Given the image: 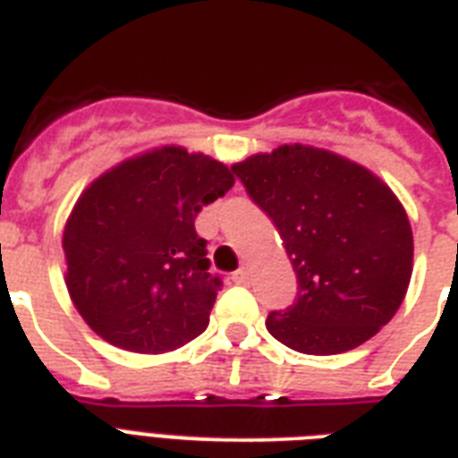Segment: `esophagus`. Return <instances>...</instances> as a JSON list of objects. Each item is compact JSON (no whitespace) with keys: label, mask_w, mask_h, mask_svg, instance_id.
<instances>
[{"label":"esophagus","mask_w":458,"mask_h":458,"mask_svg":"<svg viewBox=\"0 0 458 458\" xmlns=\"http://www.w3.org/2000/svg\"><path fill=\"white\" fill-rule=\"evenodd\" d=\"M233 283H235V285H247V283H250V271H247V268H237V271L233 273Z\"/></svg>","instance_id":"1"}]
</instances>
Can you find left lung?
Returning <instances> with one entry per match:
<instances>
[{
  "mask_svg": "<svg viewBox=\"0 0 458 458\" xmlns=\"http://www.w3.org/2000/svg\"><path fill=\"white\" fill-rule=\"evenodd\" d=\"M276 223L297 300L271 311L268 333L301 354H342L390 323L413 271L411 223L369 168L340 154L283 145L233 165Z\"/></svg>",
  "mask_w": 458,
  "mask_h": 458,
  "instance_id": "obj_1",
  "label": "left lung"
}]
</instances>
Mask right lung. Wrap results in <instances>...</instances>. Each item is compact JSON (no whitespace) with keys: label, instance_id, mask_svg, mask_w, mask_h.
<instances>
[{"label":"right lung","instance_id":"1","mask_svg":"<svg viewBox=\"0 0 458 458\" xmlns=\"http://www.w3.org/2000/svg\"><path fill=\"white\" fill-rule=\"evenodd\" d=\"M225 164L168 145L92 180L64 228L66 287L102 340L138 354L182 347L208 326L221 278L194 218L228 192Z\"/></svg>","mask_w":458,"mask_h":458}]
</instances>
